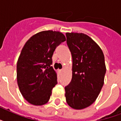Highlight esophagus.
Instances as JSON below:
<instances>
[{
    "label": "esophagus",
    "instance_id": "obj_1",
    "mask_svg": "<svg viewBox=\"0 0 121 121\" xmlns=\"http://www.w3.org/2000/svg\"><path fill=\"white\" fill-rule=\"evenodd\" d=\"M64 70H65L64 68H63V69H61V70H59V72H60V73H62V72H63Z\"/></svg>",
    "mask_w": 121,
    "mask_h": 121
}]
</instances>
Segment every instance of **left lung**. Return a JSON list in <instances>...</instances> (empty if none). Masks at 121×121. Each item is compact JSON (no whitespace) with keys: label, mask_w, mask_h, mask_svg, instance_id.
Wrapping results in <instances>:
<instances>
[{"label":"left lung","mask_w":121,"mask_h":121,"mask_svg":"<svg viewBox=\"0 0 121 121\" xmlns=\"http://www.w3.org/2000/svg\"><path fill=\"white\" fill-rule=\"evenodd\" d=\"M72 56V78L65 87L68 105L80 110L95 101L104 83V55L100 46L83 33H66Z\"/></svg>","instance_id":"left-lung-1"}]
</instances>
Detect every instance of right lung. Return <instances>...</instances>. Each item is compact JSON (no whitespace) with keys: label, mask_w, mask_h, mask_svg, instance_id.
I'll list each match as a JSON object with an SVG mask.
<instances>
[{"label":"right lung","mask_w":121,"mask_h":121,"mask_svg":"<svg viewBox=\"0 0 121 121\" xmlns=\"http://www.w3.org/2000/svg\"><path fill=\"white\" fill-rule=\"evenodd\" d=\"M66 41L59 31H41L31 36L22 49L17 63V81L22 95L29 103L42 105L49 101L57 84L52 56L56 48Z\"/></svg>","instance_id":"right-lung-1"}]
</instances>
